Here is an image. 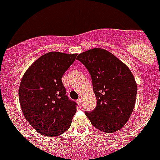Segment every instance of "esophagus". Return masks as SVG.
<instances>
[{"label":"esophagus","mask_w":160,"mask_h":160,"mask_svg":"<svg viewBox=\"0 0 160 160\" xmlns=\"http://www.w3.org/2000/svg\"><path fill=\"white\" fill-rule=\"evenodd\" d=\"M77 102L78 104L81 107V106L82 105V98H78V99L77 100Z\"/></svg>","instance_id":"34e87169"}]
</instances>
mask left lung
Wrapping results in <instances>:
<instances>
[{
  "mask_svg": "<svg viewBox=\"0 0 160 160\" xmlns=\"http://www.w3.org/2000/svg\"><path fill=\"white\" fill-rule=\"evenodd\" d=\"M77 59L90 73L97 99L95 108L85 114L99 131H118L135 107L137 84L132 73L114 55L100 48L83 52Z\"/></svg>",
  "mask_w": 160,
  "mask_h": 160,
  "instance_id": "obj_1",
  "label": "left lung"
}]
</instances>
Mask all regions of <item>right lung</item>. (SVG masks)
Returning a JSON list of instances; mask_svg holds the SVG:
<instances>
[{
	"label": "right lung",
	"mask_w": 160,
	"mask_h": 160,
	"mask_svg": "<svg viewBox=\"0 0 160 160\" xmlns=\"http://www.w3.org/2000/svg\"><path fill=\"white\" fill-rule=\"evenodd\" d=\"M77 54L49 52L26 70L19 87V101L25 118L38 133L60 135L70 127L78 104L66 95L62 82Z\"/></svg>",
	"instance_id": "1"
}]
</instances>
